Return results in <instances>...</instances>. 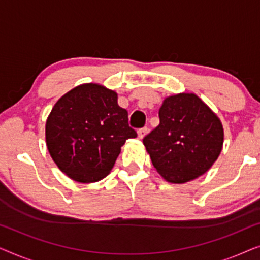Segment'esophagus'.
Returning <instances> with one entry per match:
<instances>
[{
    "label": "esophagus",
    "instance_id": "1",
    "mask_svg": "<svg viewBox=\"0 0 260 260\" xmlns=\"http://www.w3.org/2000/svg\"><path fill=\"white\" fill-rule=\"evenodd\" d=\"M148 133V129L147 127H142V129H140L138 130V138H140V140H142V138H143L144 136H145V134Z\"/></svg>",
    "mask_w": 260,
    "mask_h": 260
}]
</instances>
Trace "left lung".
<instances>
[{"instance_id":"obj_1","label":"left lung","mask_w":260,"mask_h":260,"mask_svg":"<svg viewBox=\"0 0 260 260\" xmlns=\"http://www.w3.org/2000/svg\"><path fill=\"white\" fill-rule=\"evenodd\" d=\"M158 116V126L143 138L157 173L170 183L204 175L222 150L219 117L194 93L167 97Z\"/></svg>"}]
</instances>
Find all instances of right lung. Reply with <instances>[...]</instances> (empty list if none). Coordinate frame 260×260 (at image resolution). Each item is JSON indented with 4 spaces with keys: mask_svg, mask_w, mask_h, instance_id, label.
I'll list each match as a JSON object with an SVG mask.
<instances>
[{
    "mask_svg": "<svg viewBox=\"0 0 260 260\" xmlns=\"http://www.w3.org/2000/svg\"><path fill=\"white\" fill-rule=\"evenodd\" d=\"M118 95L99 84H83L63 94L46 122V144L53 161L81 183L104 179L126 140L137 137Z\"/></svg>",
    "mask_w": 260,
    "mask_h": 260,
    "instance_id": "1",
    "label": "right lung"
}]
</instances>
